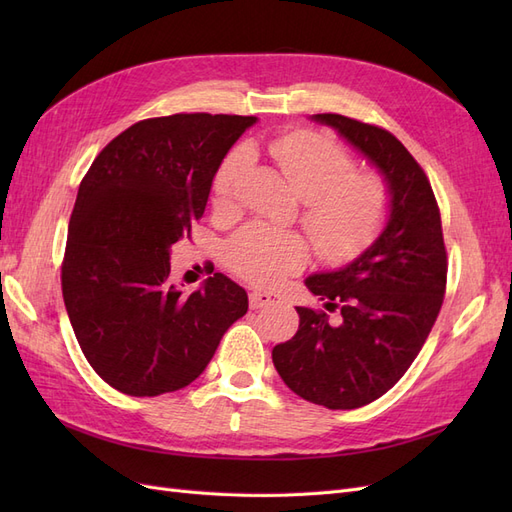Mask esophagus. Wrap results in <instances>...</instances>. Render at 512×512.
Masks as SVG:
<instances>
[{"label":"esophagus","mask_w":512,"mask_h":512,"mask_svg":"<svg viewBox=\"0 0 512 512\" xmlns=\"http://www.w3.org/2000/svg\"><path fill=\"white\" fill-rule=\"evenodd\" d=\"M273 303L271 292H262V290H252L250 292V305L252 309H260V307H267Z\"/></svg>","instance_id":"obj_1"}]
</instances>
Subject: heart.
I'll return each instance as SVG.
<instances>
[{
	"label": "heart",
	"mask_w": 512,
	"mask_h": 512,
	"mask_svg": "<svg viewBox=\"0 0 512 512\" xmlns=\"http://www.w3.org/2000/svg\"><path fill=\"white\" fill-rule=\"evenodd\" d=\"M271 156L290 188L305 203L303 226L316 252L327 260H348L378 235L389 211V192L374 173H354V162L331 138L292 132L275 138ZM252 164V151L239 147L215 175L213 192L228 205ZM301 235L269 226H247L228 247V265L245 280L273 286L305 265Z\"/></svg>",
	"instance_id": "b5f03b06"
}]
</instances>
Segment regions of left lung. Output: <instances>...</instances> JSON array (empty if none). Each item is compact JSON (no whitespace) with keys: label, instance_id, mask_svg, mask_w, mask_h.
I'll list each match as a JSON object with an SVG mask.
<instances>
[{"label":"left lung","instance_id":"left-lung-1","mask_svg":"<svg viewBox=\"0 0 512 512\" xmlns=\"http://www.w3.org/2000/svg\"><path fill=\"white\" fill-rule=\"evenodd\" d=\"M374 166L389 192L378 237L333 271L305 277L324 309L297 307L299 331L273 348L288 389L329 410L382 397L406 374L436 322L446 250L431 185L410 151L382 128L344 115H312ZM337 306V323L328 312Z\"/></svg>","mask_w":512,"mask_h":512}]
</instances>
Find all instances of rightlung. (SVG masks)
<instances>
[{
	"mask_svg": "<svg viewBox=\"0 0 512 512\" xmlns=\"http://www.w3.org/2000/svg\"><path fill=\"white\" fill-rule=\"evenodd\" d=\"M256 117L145 119L108 143L76 194L61 290L96 374L132 397L173 393L203 374L247 312V292L215 273L183 294L170 247L205 213L211 183Z\"/></svg>",
	"mask_w": 512,
	"mask_h": 512,
	"instance_id": "1",
	"label": "right lung"
}]
</instances>
